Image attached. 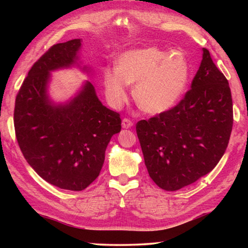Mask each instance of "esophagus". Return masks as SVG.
Listing matches in <instances>:
<instances>
[{"label":"esophagus","mask_w":248,"mask_h":248,"mask_svg":"<svg viewBox=\"0 0 248 248\" xmlns=\"http://www.w3.org/2000/svg\"><path fill=\"white\" fill-rule=\"evenodd\" d=\"M121 125H123L124 129H129V128L133 127V123L130 119H128V118H124L123 119V124H121Z\"/></svg>","instance_id":"1"}]
</instances>
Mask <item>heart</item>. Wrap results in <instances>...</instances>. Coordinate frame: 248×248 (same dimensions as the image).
Returning <instances> with one entry per match:
<instances>
[{
    "label": "heart",
    "instance_id": "obj_1",
    "mask_svg": "<svg viewBox=\"0 0 248 248\" xmlns=\"http://www.w3.org/2000/svg\"><path fill=\"white\" fill-rule=\"evenodd\" d=\"M190 75V65L180 51L146 47L120 54L117 69L103 71V84L108 103L119 108L128 98V85H134L137 105L146 114L170 110L182 98Z\"/></svg>",
    "mask_w": 248,
    "mask_h": 248
}]
</instances>
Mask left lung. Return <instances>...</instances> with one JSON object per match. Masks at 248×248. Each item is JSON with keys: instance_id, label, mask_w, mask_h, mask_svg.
<instances>
[{"instance_id": "obj_1", "label": "left lung", "mask_w": 248, "mask_h": 248, "mask_svg": "<svg viewBox=\"0 0 248 248\" xmlns=\"http://www.w3.org/2000/svg\"><path fill=\"white\" fill-rule=\"evenodd\" d=\"M232 127L229 82L203 48L199 70L185 97L170 110L137 124L150 177L167 191L197 182L223 156Z\"/></svg>"}]
</instances>
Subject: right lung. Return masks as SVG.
<instances>
[{"instance_id":"right-lung-1","label":"right lung","mask_w":248,"mask_h":248,"mask_svg":"<svg viewBox=\"0 0 248 248\" xmlns=\"http://www.w3.org/2000/svg\"><path fill=\"white\" fill-rule=\"evenodd\" d=\"M81 46V39H72L41 56L24 79L14 109L16 139L28 164L47 183L73 191L98 177L109 141L121 130L120 115L100 103L89 81L64 104L49 98L50 72L78 64Z\"/></svg>"}]
</instances>
